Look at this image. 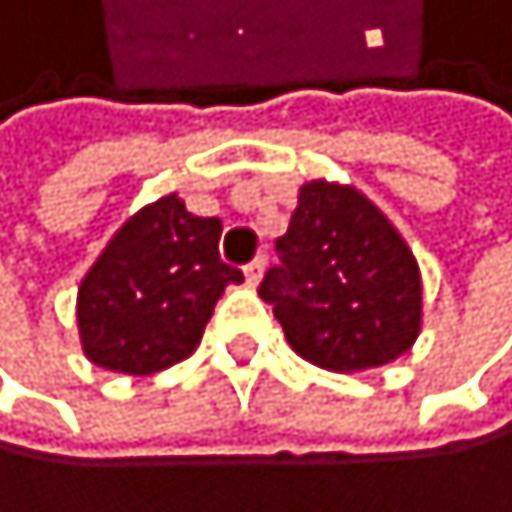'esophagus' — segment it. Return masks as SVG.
<instances>
[{"label":"esophagus","instance_id":"34e87169","mask_svg":"<svg viewBox=\"0 0 512 512\" xmlns=\"http://www.w3.org/2000/svg\"><path fill=\"white\" fill-rule=\"evenodd\" d=\"M264 267H267V261H264V258H254V261L245 267V281H248V287H258V284H261Z\"/></svg>","mask_w":512,"mask_h":512}]
</instances>
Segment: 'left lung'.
Wrapping results in <instances>:
<instances>
[{
    "label": "left lung",
    "instance_id": "left-lung-1",
    "mask_svg": "<svg viewBox=\"0 0 512 512\" xmlns=\"http://www.w3.org/2000/svg\"><path fill=\"white\" fill-rule=\"evenodd\" d=\"M281 267L261 281L290 349L326 372L389 366L421 333V271L402 238L366 192L310 179L297 192Z\"/></svg>",
    "mask_w": 512,
    "mask_h": 512
}]
</instances>
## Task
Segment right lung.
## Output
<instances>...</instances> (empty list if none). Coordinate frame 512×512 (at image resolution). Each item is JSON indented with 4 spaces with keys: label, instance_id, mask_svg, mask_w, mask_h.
<instances>
[{
    "label": "right lung",
    "instance_id": "obj_1",
    "mask_svg": "<svg viewBox=\"0 0 512 512\" xmlns=\"http://www.w3.org/2000/svg\"><path fill=\"white\" fill-rule=\"evenodd\" d=\"M222 222L176 192L123 222L77 287V336L94 366L156 376L202 343L218 297L245 277L218 261Z\"/></svg>",
    "mask_w": 512,
    "mask_h": 512
}]
</instances>
